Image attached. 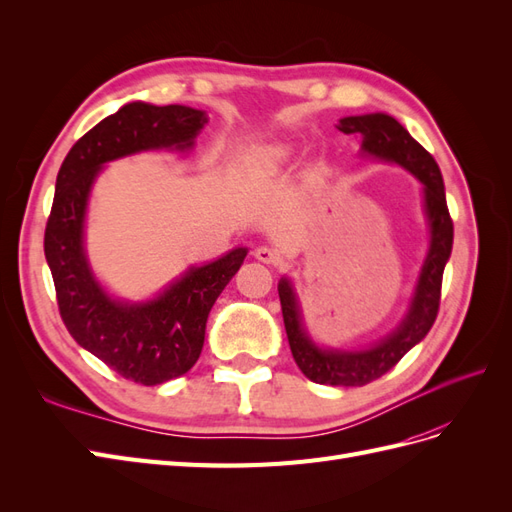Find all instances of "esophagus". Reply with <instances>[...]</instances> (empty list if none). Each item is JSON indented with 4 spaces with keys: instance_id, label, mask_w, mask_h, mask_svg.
I'll return each mask as SVG.
<instances>
[{
    "instance_id": "1",
    "label": "esophagus",
    "mask_w": 512,
    "mask_h": 512,
    "mask_svg": "<svg viewBox=\"0 0 512 512\" xmlns=\"http://www.w3.org/2000/svg\"><path fill=\"white\" fill-rule=\"evenodd\" d=\"M254 256H256L260 262H265V265H277V260H280V254H277V252L273 250V247H267V245L256 247Z\"/></svg>"
}]
</instances>
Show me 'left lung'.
<instances>
[{
	"mask_svg": "<svg viewBox=\"0 0 512 512\" xmlns=\"http://www.w3.org/2000/svg\"><path fill=\"white\" fill-rule=\"evenodd\" d=\"M337 128L344 134L361 136L363 151L369 156L397 162L408 168L416 179H421L425 185V211L431 226V247L421 277H418L410 312L393 335L369 350L344 352L318 348L301 327L299 305L290 282L282 280L277 286L288 344L294 363L303 374L318 384L363 386L391 371L401 361V356L421 342L436 322L442 297V275L453 250V220L446 207L444 181L436 160L423 145L414 141L397 119L384 113L344 117Z\"/></svg>",
	"mask_w": 512,
	"mask_h": 512,
	"instance_id": "8db88e82",
	"label": "left lung"
}]
</instances>
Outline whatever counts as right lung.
I'll return each mask as SVG.
<instances>
[{
	"label": "right lung",
	"mask_w": 512,
	"mask_h": 512,
	"mask_svg": "<svg viewBox=\"0 0 512 512\" xmlns=\"http://www.w3.org/2000/svg\"><path fill=\"white\" fill-rule=\"evenodd\" d=\"M207 123L190 106L132 102L74 143L55 183L44 230V256L55 282L59 316L76 344L126 380L153 386L183 376L198 361L207 316L243 265L245 247L185 273L143 305L111 301L94 280L83 252L87 194L104 162L153 147L185 149Z\"/></svg>",
	"instance_id": "right-lung-1"
}]
</instances>
